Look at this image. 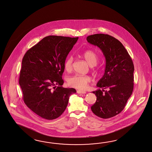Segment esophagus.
Segmentation results:
<instances>
[{
	"label": "esophagus",
	"mask_w": 152,
	"mask_h": 152,
	"mask_svg": "<svg viewBox=\"0 0 152 152\" xmlns=\"http://www.w3.org/2000/svg\"><path fill=\"white\" fill-rule=\"evenodd\" d=\"M77 93L78 94H86V91H83V90H78L77 91Z\"/></svg>",
	"instance_id": "34e87169"
}]
</instances>
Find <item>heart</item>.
<instances>
[{
	"mask_svg": "<svg viewBox=\"0 0 152 152\" xmlns=\"http://www.w3.org/2000/svg\"><path fill=\"white\" fill-rule=\"evenodd\" d=\"M82 57L85 59L90 66H93L96 65L99 60L98 56L96 52L92 50H86L82 54ZM73 58L69 56L66 58L64 63V68L66 72H70L72 69ZM91 78L88 75H75L69 77L68 83L69 86L79 89H84L88 84L90 83Z\"/></svg>",
	"mask_w": 152,
	"mask_h": 152,
	"instance_id": "b5f03b06",
	"label": "heart"
}]
</instances>
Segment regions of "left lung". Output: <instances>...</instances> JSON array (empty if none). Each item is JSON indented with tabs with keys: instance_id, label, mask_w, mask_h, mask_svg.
I'll return each instance as SVG.
<instances>
[{
	"instance_id": "obj_1",
	"label": "left lung",
	"mask_w": 152,
	"mask_h": 152,
	"mask_svg": "<svg viewBox=\"0 0 152 152\" xmlns=\"http://www.w3.org/2000/svg\"><path fill=\"white\" fill-rule=\"evenodd\" d=\"M86 40L99 47L106 59L105 73L96 84L100 89L93 91L97 97L91 109L98 117L109 118L121 113L132 95L133 63L121 42L110 35H90Z\"/></svg>"
}]
</instances>
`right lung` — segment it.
<instances>
[{
	"label": "right lung",
	"instance_id": "1",
	"mask_svg": "<svg viewBox=\"0 0 152 152\" xmlns=\"http://www.w3.org/2000/svg\"><path fill=\"white\" fill-rule=\"evenodd\" d=\"M78 37L48 36L31 47L22 61L19 84L23 101L42 118L53 120L64 110L73 88H64V63ZM58 86L57 87L56 86Z\"/></svg>",
	"mask_w": 152,
	"mask_h": 152
}]
</instances>
